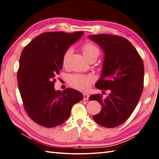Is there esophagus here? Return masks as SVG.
I'll use <instances>...</instances> for the list:
<instances>
[{"label":"esophagus","instance_id":"esophagus-1","mask_svg":"<svg viewBox=\"0 0 159 159\" xmlns=\"http://www.w3.org/2000/svg\"><path fill=\"white\" fill-rule=\"evenodd\" d=\"M89 94L88 93H83V100L87 101L89 99Z\"/></svg>","mask_w":159,"mask_h":159}]
</instances>
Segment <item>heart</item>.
Listing matches in <instances>:
<instances>
[{
  "label": "heart",
  "instance_id": "heart-1",
  "mask_svg": "<svg viewBox=\"0 0 159 159\" xmlns=\"http://www.w3.org/2000/svg\"><path fill=\"white\" fill-rule=\"evenodd\" d=\"M82 51L83 56L88 61L92 58H97L99 55V48L91 43H87L83 45ZM72 53L73 50L71 48H68L65 51L62 57L63 66L67 65ZM94 80V79L92 76H85L82 74H73L68 77V83H70V85L79 90H86L89 89Z\"/></svg>",
  "mask_w": 159,
  "mask_h": 159
}]
</instances>
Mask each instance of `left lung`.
<instances>
[{
    "instance_id": "left-lung-1",
    "label": "left lung",
    "mask_w": 159,
    "mask_h": 159,
    "mask_svg": "<svg viewBox=\"0 0 159 159\" xmlns=\"http://www.w3.org/2000/svg\"><path fill=\"white\" fill-rule=\"evenodd\" d=\"M88 38L99 46L104 54L100 79L95 84L99 89H110L106 99L92 94L102 108L93 119L106 128L120 126L131 116L143 89L144 65L137 50L122 37L101 34Z\"/></svg>"
}]
</instances>
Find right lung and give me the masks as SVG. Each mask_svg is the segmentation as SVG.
<instances>
[{
    "label": "right lung",
    "instance_id": "obj_1",
    "mask_svg": "<svg viewBox=\"0 0 159 159\" xmlns=\"http://www.w3.org/2000/svg\"><path fill=\"white\" fill-rule=\"evenodd\" d=\"M83 32H47L31 41L20 57L18 87L25 111L39 125L56 127L68 120L72 106L83 99L81 92L68 88L56 90L54 78L62 68V57Z\"/></svg>",
    "mask_w": 159,
    "mask_h": 159
}]
</instances>
